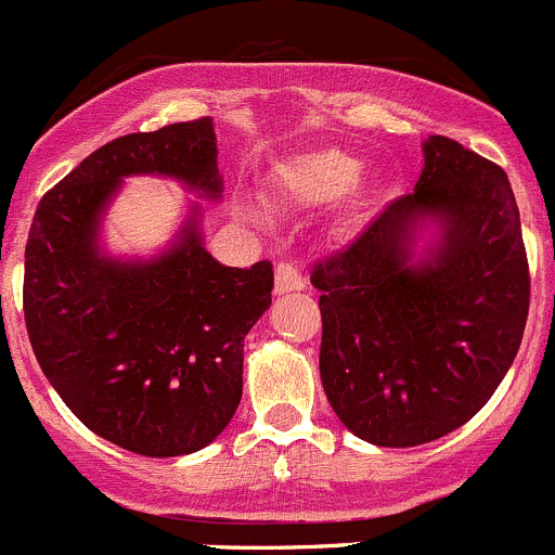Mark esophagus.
Listing matches in <instances>:
<instances>
[{
	"label": "esophagus",
	"mask_w": 555,
	"mask_h": 555,
	"mask_svg": "<svg viewBox=\"0 0 555 555\" xmlns=\"http://www.w3.org/2000/svg\"><path fill=\"white\" fill-rule=\"evenodd\" d=\"M301 288H305V275L299 267H294L291 261H280L275 267V294H291V291Z\"/></svg>",
	"instance_id": "34e87169"
}]
</instances>
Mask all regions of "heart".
<instances>
[{
    "label": "heart",
    "instance_id": "obj_1",
    "mask_svg": "<svg viewBox=\"0 0 555 555\" xmlns=\"http://www.w3.org/2000/svg\"><path fill=\"white\" fill-rule=\"evenodd\" d=\"M361 175L359 158L343 151H310L278 167V194L294 205H326L353 189Z\"/></svg>",
    "mask_w": 555,
    "mask_h": 555
}]
</instances>
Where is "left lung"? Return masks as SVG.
<instances>
[{
    "mask_svg": "<svg viewBox=\"0 0 555 555\" xmlns=\"http://www.w3.org/2000/svg\"><path fill=\"white\" fill-rule=\"evenodd\" d=\"M435 228L421 255L417 240ZM321 383L337 418L380 448L464 426L507 375L529 315V261L502 167L429 137L415 191L312 267Z\"/></svg>",
    "mask_w": 555,
    "mask_h": 555,
    "instance_id": "8db88e82",
    "label": "left lung"
}]
</instances>
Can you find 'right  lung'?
<instances>
[{
	"label": "right lung",
	"mask_w": 555,
	"mask_h": 555,
	"mask_svg": "<svg viewBox=\"0 0 555 555\" xmlns=\"http://www.w3.org/2000/svg\"><path fill=\"white\" fill-rule=\"evenodd\" d=\"M131 175L221 199L212 118L118 137L42 196L26 240V328L93 435L140 456H185L210 446L243 399L245 334L272 305L275 275L270 261L240 270L212 259L199 202L158 256H109L102 218Z\"/></svg>",
	"instance_id": "add662e5"
}]
</instances>
